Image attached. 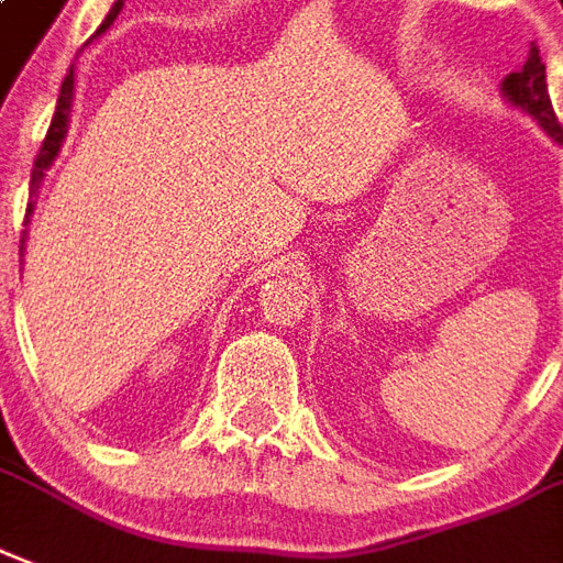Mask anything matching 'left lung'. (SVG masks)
<instances>
[{"label": "left lung", "instance_id": "obj_1", "mask_svg": "<svg viewBox=\"0 0 563 563\" xmlns=\"http://www.w3.org/2000/svg\"><path fill=\"white\" fill-rule=\"evenodd\" d=\"M501 97L507 103L522 109L526 115H531L538 121L547 136L555 142V145H563V126L558 124L555 109H552V100H549V88H547V65L540 62V49L531 46L528 53V62L522 65V70H514L501 79Z\"/></svg>", "mask_w": 563, "mask_h": 563}]
</instances>
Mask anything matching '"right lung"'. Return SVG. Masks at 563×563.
Returning <instances> with one entry per match:
<instances>
[{"label":"right lung","instance_id":"1","mask_svg":"<svg viewBox=\"0 0 563 563\" xmlns=\"http://www.w3.org/2000/svg\"><path fill=\"white\" fill-rule=\"evenodd\" d=\"M118 11H121V2H115V8L109 11V16L103 20V25L97 29V35H100V32H106V29L112 25V20L118 16ZM70 106H74V65H70V74L65 76V82H62V95H58L56 115H53V124H49V130H46L44 145H41V154H37V159H35V168H32V192H29V207H25V222H29V219H32V213H35V198H37V189H41V180L46 177V168L56 163L58 151H62V142H65V136H67V124H70ZM20 243H23V246H20V252H23L25 234Z\"/></svg>","mask_w":563,"mask_h":563}]
</instances>
